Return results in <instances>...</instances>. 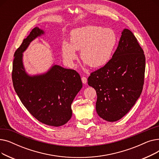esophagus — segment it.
Here are the masks:
<instances>
[{
  "label": "esophagus",
  "instance_id": "obj_1",
  "mask_svg": "<svg viewBox=\"0 0 159 159\" xmlns=\"http://www.w3.org/2000/svg\"><path fill=\"white\" fill-rule=\"evenodd\" d=\"M81 79H82V82L83 84H86V83H87V78L85 77H82L81 78Z\"/></svg>",
  "mask_w": 159,
  "mask_h": 159
}]
</instances>
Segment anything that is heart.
<instances>
[{
    "label": "heart",
    "instance_id": "heart-1",
    "mask_svg": "<svg viewBox=\"0 0 159 159\" xmlns=\"http://www.w3.org/2000/svg\"><path fill=\"white\" fill-rule=\"evenodd\" d=\"M116 44L117 36L112 29L86 26L71 32L70 43H62V55L67 62L73 66L77 57L75 50H81V59L91 68H97L110 61Z\"/></svg>",
    "mask_w": 159,
    "mask_h": 159
}]
</instances>
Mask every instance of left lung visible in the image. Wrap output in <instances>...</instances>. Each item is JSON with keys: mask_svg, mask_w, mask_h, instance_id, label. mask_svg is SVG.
Masks as SVG:
<instances>
[{"mask_svg": "<svg viewBox=\"0 0 159 159\" xmlns=\"http://www.w3.org/2000/svg\"><path fill=\"white\" fill-rule=\"evenodd\" d=\"M145 67L143 49L133 33L124 29L110 61L88 79V85L96 90L100 117L115 122L128 113L143 91Z\"/></svg>", "mask_w": 159, "mask_h": 159, "instance_id": "left-lung-1", "label": "left lung"}]
</instances>
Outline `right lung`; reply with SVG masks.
Listing matches in <instances>:
<instances>
[{"label":"right lung","instance_id":"1","mask_svg":"<svg viewBox=\"0 0 159 159\" xmlns=\"http://www.w3.org/2000/svg\"><path fill=\"white\" fill-rule=\"evenodd\" d=\"M44 34L38 27L23 40L14 54L12 80L15 92L28 111L40 122L52 126L66 124L72 116L71 103L82 87L79 74L53 65L46 73L29 75L24 67L23 52L31 42Z\"/></svg>","mask_w":159,"mask_h":159}]
</instances>
